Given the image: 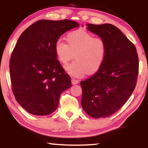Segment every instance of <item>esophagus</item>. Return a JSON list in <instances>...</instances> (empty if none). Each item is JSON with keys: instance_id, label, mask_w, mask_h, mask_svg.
Returning a JSON list of instances; mask_svg holds the SVG:
<instances>
[{"instance_id": "34e87169", "label": "esophagus", "mask_w": 148, "mask_h": 148, "mask_svg": "<svg viewBox=\"0 0 148 148\" xmlns=\"http://www.w3.org/2000/svg\"><path fill=\"white\" fill-rule=\"evenodd\" d=\"M71 83H72L73 85H75V84H79V81L76 80V79H72Z\"/></svg>"}]
</instances>
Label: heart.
<instances>
[{
  "mask_svg": "<svg viewBox=\"0 0 148 148\" xmlns=\"http://www.w3.org/2000/svg\"><path fill=\"white\" fill-rule=\"evenodd\" d=\"M67 44L58 40L54 44V52L58 62L66 64L73 58L75 61L64 67L73 77L79 78L87 73L93 74L100 69L107 53L106 42L102 38L94 37L84 29L70 32L66 36Z\"/></svg>",
  "mask_w": 148,
  "mask_h": 148,
  "instance_id": "1",
  "label": "heart"
}]
</instances>
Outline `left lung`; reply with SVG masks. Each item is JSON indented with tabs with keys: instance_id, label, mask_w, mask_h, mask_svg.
<instances>
[{
	"instance_id": "8db88e82",
	"label": "left lung",
	"mask_w": 148,
	"mask_h": 148,
	"mask_svg": "<svg viewBox=\"0 0 148 148\" xmlns=\"http://www.w3.org/2000/svg\"><path fill=\"white\" fill-rule=\"evenodd\" d=\"M87 29L102 38L107 53L96 74L80 82L81 104L93 118H106L117 112L131 96L136 85L139 70L137 50L116 26L87 24Z\"/></svg>"
}]
</instances>
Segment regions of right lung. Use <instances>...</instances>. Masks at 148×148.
Instances as JSON below:
<instances>
[{"mask_svg":"<svg viewBox=\"0 0 148 148\" xmlns=\"http://www.w3.org/2000/svg\"><path fill=\"white\" fill-rule=\"evenodd\" d=\"M79 25L71 20L42 19L19 36L10 60V75L16 100L30 114H51L62 92L71 87V77L56 59L54 44Z\"/></svg>","mask_w":148,"mask_h":148,"instance_id":"add662e5","label":"right lung"}]
</instances>
